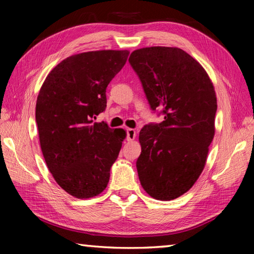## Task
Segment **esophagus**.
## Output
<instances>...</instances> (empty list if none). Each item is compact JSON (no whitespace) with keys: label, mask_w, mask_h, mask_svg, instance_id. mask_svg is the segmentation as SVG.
<instances>
[{"label":"esophagus","mask_w":254,"mask_h":254,"mask_svg":"<svg viewBox=\"0 0 254 254\" xmlns=\"http://www.w3.org/2000/svg\"><path fill=\"white\" fill-rule=\"evenodd\" d=\"M135 139V130L133 128H127V140L133 141Z\"/></svg>","instance_id":"34e87169"}]
</instances>
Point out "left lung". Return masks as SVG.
<instances>
[{
  "instance_id": "obj_1",
  "label": "left lung",
  "mask_w": 254,
  "mask_h": 254,
  "mask_svg": "<svg viewBox=\"0 0 254 254\" xmlns=\"http://www.w3.org/2000/svg\"><path fill=\"white\" fill-rule=\"evenodd\" d=\"M128 63L150 109L165 117L140 131V183L153 198L175 199L192 187L204 169L215 133L214 86L200 64L179 48L137 49Z\"/></svg>"
}]
</instances>
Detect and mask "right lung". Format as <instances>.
<instances>
[{"mask_svg":"<svg viewBox=\"0 0 254 254\" xmlns=\"http://www.w3.org/2000/svg\"><path fill=\"white\" fill-rule=\"evenodd\" d=\"M127 50L88 51L63 60L47 76L36 105L41 151L57 184L76 198L104 190L123 128L94 123L106 109V87L126 65Z\"/></svg>","mask_w":254,"mask_h":254,"instance_id":"1","label":"right lung"}]
</instances>
